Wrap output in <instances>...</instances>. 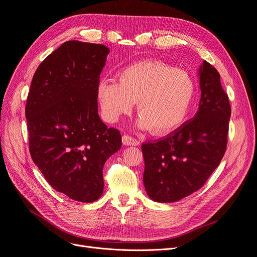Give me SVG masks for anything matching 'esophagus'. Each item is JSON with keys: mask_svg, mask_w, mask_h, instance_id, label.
<instances>
[{"mask_svg": "<svg viewBox=\"0 0 257 257\" xmlns=\"http://www.w3.org/2000/svg\"><path fill=\"white\" fill-rule=\"evenodd\" d=\"M122 143H123V145H126V146H138L139 145V141H137L136 138L132 137L130 135H124L122 137Z\"/></svg>", "mask_w": 257, "mask_h": 257, "instance_id": "obj_1", "label": "esophagus"}]
</instances>
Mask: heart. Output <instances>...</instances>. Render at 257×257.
Segmentation results:
<instances>
[{
    "mask_svg": "<svg viewBox=\"0 0 257 257\" xmlns=\"http://www.w3.org/2000/svg\"><path fill=\"white\" fill-rule=\"evenodd\" d=\"M195 92V80L184 69L161 61H143L122 68L119 81H100L97 98L106 121L115 122L130 113L137 102L138 125L165 134L188 118Z\"/></svg>",
    "mask_w": 257,
    "mask_h": 257,
    "instance_id": "b5f03b06",
    "label": "heart"
}]
</instances>
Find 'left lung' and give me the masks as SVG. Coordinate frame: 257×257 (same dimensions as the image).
<instances>
[{
  "instance_id": "1",
  "label": "left lung",
  "mask_w": 257,
  "mask_h": 257,
  "mask_svg": "<svg viewBox=\"0 0 257 257\" xmlns=\"http://www.w3.org/2000/svg\"><path fill=\"white\" fill-rule=\"evenodd\" d=\"M198 74L201 95L195 116L165 138L142 145L145 189L158 203H174L199 190L226 151L228 95L219 72L207 61Z\"/></svg>"
}]
</instances>
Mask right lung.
<instances>
[{"instance_id": "add662e5", "label": "right lung", "mask_w": 257, "mask_h": 257, "mask_svg": "<svg viewBox=\"0 0 257 257\" xmlns=\"http://www.w3.org/2000/svg\"><path fill=\"white\" fill-rule=\"evenodd\" d=\"M108 53L100 44H62L37 67L26 105L31 158L54 190L81 203L102 195L105 162L122 146L97 112Z\"/></svg>"}]
</instances>
